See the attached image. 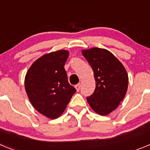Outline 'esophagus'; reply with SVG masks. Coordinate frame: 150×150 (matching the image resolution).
<instances>
[{
    "label": "esophagus",
    "instance_id": "1",
    "mask_svg": "<svg viewBox=\"0 0 150 150\" xmlns=\"http://www.w3.org/2000/svg\"><path fill=\"white\" fill-rule=\"evenodd\" d=\"M75 88L76 89V91H79V88H80V85L77 84L75 86Z\"/></svg>",
    "mask_w": 150,
    "mask_h": 150
}]
</instances>
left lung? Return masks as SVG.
I'll return each instance as SVG.
<instances>
[{
    "label": "left lung",
    "instance_id": "1",
    "mask_svg": "<svg viewBox=\"0 0 150 150\" xmlns=\"http://www.w3.org/2000/svg\"><path fill=\"white\" fill-rule=\"evenodd\" d=\"M82 54L93 70L96 85L87 101L98 114L107 116L117 108L126 95L128 73L119 59L105 49L83 50Z\"/></svg>",
    "mask_w": 150,
    "mask_h": 150
}]
</instances>
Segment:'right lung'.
I'll list each match as a JSON object with an SVG mask.
<instances>
[{
  "instance_id": "add662e5",
  "label": "right lung",
  "mask_w": 150,
  "mask_h": 150,
  "mask_svg": "<svg viewBox=\"0 0 150 150\" xmlns=\"http://www.w3.org/2000/svg\"><path fill=\"white\" fill-rule=\"evenodd\" d=\"M69 51L60 50L42 55L31 64L25 77V88L34 109L55 120L65 110L74 87L68 83L64 64Z\"/></svg>"
}]
</instances>
